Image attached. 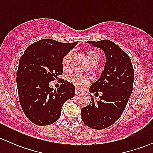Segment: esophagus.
Instances as JSON below:
<instances>
[{
  "label": "esophagus",
  "instance_id": "1",
  "mask_svg": "<svg viewBox=\"0 0 153 153\" xmlns=\"http://www.w3.org/2000/svg\"><path fill=\"white\" fill-rule=\"evenodd\" d=\"M81 91L80 90V89H75V94H76V95H79V94H81Z\"/></svg>",
  "mask_w": 153,
  "mask_h": 153
}]
</instances>
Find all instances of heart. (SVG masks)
<instances>
[{
	"label": "heart",
	"instance_id": "b5f03b06",
	"mask_svg": "<svg viewBox=\"0 0 153 153\" xmlns=\"http://www.w3.org/2000/svg\"><path fill=\"white\" fill-rule=\"evenodd\" d=\"M72 52H68L67 55L64 57L62 60V65L64 69H67L69 66V61H70V58L72 57ZM86 58H87L88 61H89L90 64L93 62H98L100 59V55L99 53L96 52L95 50H92V49H89V50L86 51ZM69 81H70L72 84H73L74 85L78 86V87L84 88L88 85V84L90 83V79L89 78H87L86 76L81 75L80 73H75L73 75H72L71 76H69Z\"/></svg>",
	"mask_w": 153,
	"mask_h": 153
}]
</instances>
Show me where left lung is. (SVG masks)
Returning a JSON list of instances; mask_svg holds the SVG:
<instances>
[{
  "label": "left lung",
  "mask_w": 153,
  "mask_h": 153,
  "mask_svg": "<svg viewBox=\"0 0 153 153\" xmlns=\"http://www.w3.org/2000/svg\"><path fill=\"white\" fill-rule=\"evenodd\" d=\"M104 51L106 63L98 81L89 88V92H101L100 101L81 109V119L89 127L103 129L116 122L122 115L132 92L134 69L127 54L111 41H87Z\"/></svg>",
  "instance_id": "1"
}]
</instances>
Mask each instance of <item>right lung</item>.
I'll use <instances>...</instances> for the list:
<instances>
[{
  "label": "right lung",
  "mask_w": 153,
  "mask_h": 153,
  "mask_svg": "<svg viewBox=\"0 0 153 153\" xmlns=\"http://www.w3.org/2000/svg\"><path fill=\"white\" fill-rule=\"evenodd\" d=\"M77 44L40 40L27 47L20 58L16 75L19 101L35 124L47 126L58 121L63 104L75 95V86L67 81L55 90L49 83L63 73V58Z\"/></svg>",
  "instance_id": "right-lung-1"
}]
</instances>
